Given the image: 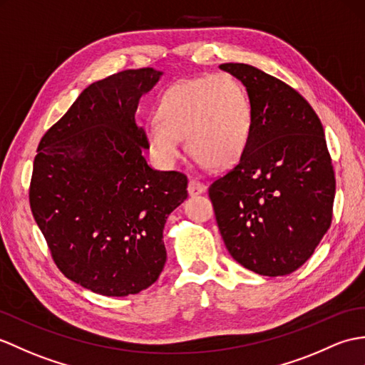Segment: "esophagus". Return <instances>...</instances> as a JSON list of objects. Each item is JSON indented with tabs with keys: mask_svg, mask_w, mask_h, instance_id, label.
Here are the masks:
<instances>
[{
	"mask_svg": "<svg viewBox=\"0 0 365 365\" xmlns=\"http://www.w3.org/2000/svg\"><path fill=\"white\" fill-rule=\"evenodd\" d=\"M205 190H207L205 185L197 182V180H194V179H191L190 183H188V192H190V196H197V194H202Z\"/></svg>",
	"mask_w": 365,
	"mask_h": 365,
	"instance_id": "1",
	"label": "esophagus"
}]
</instances>
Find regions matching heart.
I'll return each instance as SVG.
<instances>
[{
	"instance_id": "obj_1",
	"label": "heart",
	"mask_w": 365,
	"mask_h": 365,
	"mask_svg": "<svg viewBox=\"0 0 365 365\" xmlns=\"http://www.w3.org/2000/svg\"><path fill=\"white\" fill-rule=\"evenodd\" d=\"M252 133V106L230 74H205L175 82L157 103V120L144 124V138L160 165L174 166L182 143L196 162L215 169L242 158Z\"/></svg>"
}]
</instances>
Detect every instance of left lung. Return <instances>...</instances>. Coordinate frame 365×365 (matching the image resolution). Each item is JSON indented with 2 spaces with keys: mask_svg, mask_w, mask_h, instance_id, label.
<instances>
[{
  "mask_svg": "<svg viewBox=\"0 0 365 365\" xmlns=\"http://www.w3.org/2000/svg\"><path fill=\"white\" fill-rule=\"evenodd\" d=\"M242 82L252 133L240 163L208 188L227 250L245 269L297 270L331 225L336 179L324 127L308 101L258 68L222 63Z\"/></svg>",
  "mask_w": 365,
  "mask_h": 365,
  "instance_id": "1",
  "label": "left lung"
}]
</instances>
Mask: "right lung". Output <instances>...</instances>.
Segmentation results:
<instances>
[{
	"label": "right lung",
	"mask_w": 365,
	"mask_h": 365,
	"mask_svg": "<svg viewBox=\"0 0 365 365\" xmlns=\"http://www.w3.org/2000/svg\"><path fill=\"white\" fill-rule=\"evenodd\" d=\"M162 71L125 70L91 83L43 135L29 202L51 255L71 282L107 297L146 289L166 262V219L188 179L157 171L135 121Z\"/></svg>",
	"instance_id": "right-lung-1"
}]
</instances>
